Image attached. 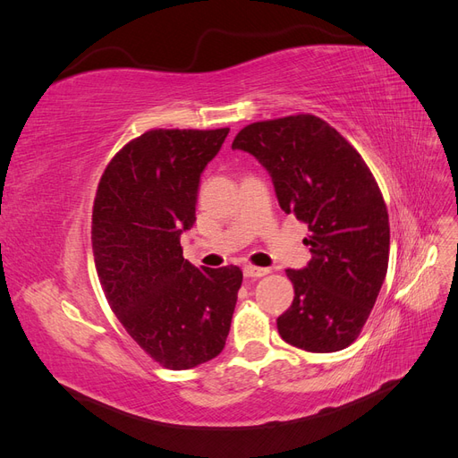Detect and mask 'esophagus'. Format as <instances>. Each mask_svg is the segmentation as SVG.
Here are the masks:
<instances>
[{
	"label": "esophagus",
	"mask_w": 458,
	"mask_h": 458,
	"mask_svg": "<svg viewBox=\"0 0 458 458\" xmlns=\"http://www.w3.org/2000/svg\"><path fill=\"white\" fill-rule=\"evenodd\" d=\"M242 273H244L246 279H259V276L267 275L269 269H266V267H256V266H244Z\"/></svg>",
	"instance_id": "obj_1"
}]
</instances>
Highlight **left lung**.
Masks as SVG:
<instances>
[{"instance_id":"1","label":"left lung","mask_w":458,"mask_h":458,"mask_svg":"<svg viewBox=\"0 0 458 458\" xmlns=\"http://www.w3.org/2000/svg\"><path fill=\"white\" fill-rule=\"evenodd\" d=\"M233 148L266 165L283 212L310 229L308 267L286 269L294 300L276 318L281 338L313 353L348 348L390 259V219L377 179L353 145L313 114L254 122Z\"/></svg>"}]
</instances>
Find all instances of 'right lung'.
I'll use <instances>...</instances> for the list:
<instances>
[{"instance_id": "right-lung-1", "label": "right lung", "mask_w": 458, "mask_h": 458, "mask_svg": "<svg viewBox=\"0 0 458 458\" xmlns=\"http://www.w3.org/2000/svg\"><path fill=\"white\" fill-rule=\"evenodd\" d=\"M227 133L145 131L106 164L93 202V258L108 306L140 348L172 370L225 348L242 283L237 266L197 269L179 244L197 219L200 174Z\"/></svg>"}]
</instances>
